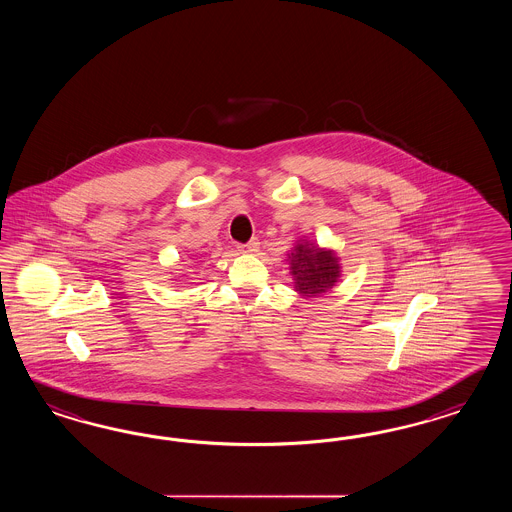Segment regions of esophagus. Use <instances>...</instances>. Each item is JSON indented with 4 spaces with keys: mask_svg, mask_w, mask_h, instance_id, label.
I'll list each match as a JSON object with an SVG mask.
<instances>
[{
    "mask_svg": "<svg viewBox=\"0 0 512 512\" xmlns=\"http://www.w3.org/2000/svg\"><path fill=\"white\" fill-rule=\"evenodd\" d=\"M259 248H261V242L257 238H253V240H249L248 244L240 246V251H244V253H257Z\"/></svg>",
    "mask_w": 512,
    "mask_h": 512,
    "instance_id": "esophagus-1",
    "label": "esophagus"
}]
</instances>
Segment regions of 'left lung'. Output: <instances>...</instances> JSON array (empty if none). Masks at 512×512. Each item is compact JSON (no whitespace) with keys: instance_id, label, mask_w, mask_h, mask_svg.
<instances>
[{"instance_id":"left-lung-1","label":"left lung","mask_w":512,"mask_h":512,"mask_svg":"<svg viewBox=\"0 0 512 512\" xmlns=\"http://www.w3.org/2000/svg\"><path fill=\"white\" fill-rule=\"evenodd\" d=\"M291 276L298 295L313 298L328 293L340 279V263L332 249L317 248L311 242H298L289 255Z\"/></svg>"}]
</instances>
